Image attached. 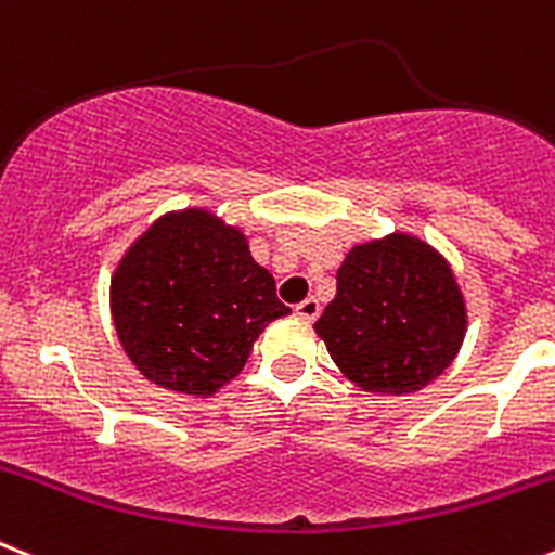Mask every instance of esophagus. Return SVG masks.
<instances>
[{"label": "esophagus", "instance_id": "34e87169", "mask_svg": "<svg viewBox=\"0 0 555 555\" xmlns=\"http://www.w3.org/2000/svg\"><path fill=\"white\" fill-rule=\"evenodd\" d=\"M295 314L311 323V320H317V317H320V300H314V297H306V300L297 302L295 306Z\"/></svg>", "mask_w": 555, "mask_h": 555}]
</instances>
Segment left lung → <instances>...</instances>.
Instances as JSON below:
<instances>
[{"mask_svg": "<svg viewBox=\"0 0 555 555\" xmlns=\"http://www.w3.org/2000/svg\"><path fill=\"white\" fill-rule=\"evenodd\" d=\"M314 331L362 390L415 392L447 371L466 334L452 269L413 235L353 246Z\"/></svg>", "mask_w": 555, "mask_h": 555, "instance_id": "obj_1", "label": "left lung"}]
</instances>
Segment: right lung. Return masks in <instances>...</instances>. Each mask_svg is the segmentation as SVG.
Wrapping results in <instances>:
<instances>
[{
	"mask_svg": "<svg viewBox=\"0 0 555 555\" xmlns=\"http://www.w3.org/2000/svg\"><path fill=\"white\" fill-rule=\"evenodd\" d=\"M288 311L244 235L207 210L156 221L112 278L122 350L149 382L184 396L241 373L260 331Z\"/></svg>",
	"mask_w": 555,
	"mask_h": 555,
	"instance_id": "add662e5",
	"label": "right lung"
}]
</instances>
